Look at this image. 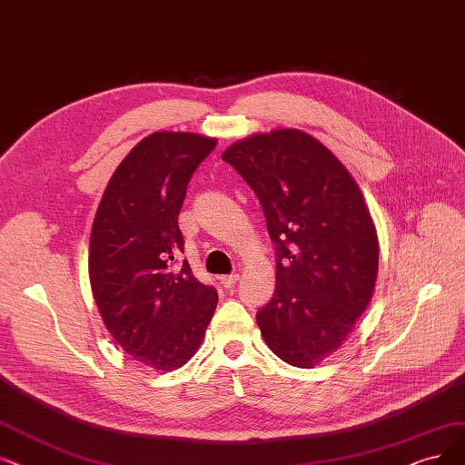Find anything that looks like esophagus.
I'll return each instance as SVG.
<instances>
[{
  "mask_svg": "<svg viewBox=\"0 0 465 465\" xmlns=\"http://www.w3.org/2000/svg\"><path fill=\"white\" fill-rule=\"evenodd\" d=\"M238 278H240V274H225V276H219V282L223 284V288H232L236 282H238Z\"/></svg>",
  "mask_w": 465,
  "mask_h": 465,
  "instance_id": "esophagus-1",
  "label": "esophagus"
}]
</instances>
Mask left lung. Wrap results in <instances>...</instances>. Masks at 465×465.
I'll return each mask as SVG.
<instances>
[{
    "mask_svg": "<svg viewBox=\"0 0 465 465\" xmlns=\"http://www.w3.org/2000/svg\"><path fill=\"white\" fill-rule=\"evenodd\" d=\"M223 160L262 203L276 246V288L257 311L278 359L312 368L336 352L368 307L378 274V236L343 163L300 129L238 141Z\"/></svg>",
    "mask_w": 465,
    "mask_h": 465,
    "instance_id": "8db88e82",
    "label": "left lung"
}]
</instances>
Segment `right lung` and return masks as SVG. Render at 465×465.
Returning a JSON list of instances; mask_svg holds the SVG:
<instances>
[{
	"label": "right lung",
	"instance_id": "right-lung-1",
	"mask_svg": "<svg viewBox=\"0 0 465 465\" xmlns=\"http://www.w3.org/2000/svg\"><path fill=\"white\" fill-rule=\"evenodd\" d=\"M217 144L194 134L144 137L110 177L89 242V281L104 326L129 357L175 370L200 347L217 305L198 282L177 217L187 184Z\"/></svg>",
	"mask_w": 465,
	"mask_h": 465
}]
</instances>
